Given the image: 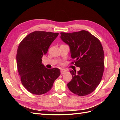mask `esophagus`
<instances>
[{
	"label": "esophagus",
	"instance_id": "1",
	"mask_svg": "<svg viewBox=\"0 0 120 120\" xmlns=\"http://www.w3.org/2000/svg\"><path fill=\"white\" fill-rule=\"evenodd\" d=\"M65 72H66V71H65V70H61V75L64 74Z\"/></svg>",
	"mask_w": 120,
	"mask_h": 120
}]
</instances>
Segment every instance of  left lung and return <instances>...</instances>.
<instances>
[{
    "label": "left lung",
    "mask_w": 120,
    "mask_h": 120,
    "mask_svg": "<svg viewBox=\"0 0 120 120\" xmlns=\"http://www.w3.org/2000/svg\"><path fill=\"white\" fill-rule=\"evenodd\" d=\"M61 39L69 46L71 57L80 70H71L72 79L68 83L76 95L85 96L92 92L100 83L104 70V53L99 40L86 30L61 32ZM73 63V62H72Z\"/></svg>",
    "instance_id": "left-lung-1"
}]
</instances>
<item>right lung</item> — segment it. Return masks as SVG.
<instances>
[{
  "label": "right lung",
  "mask_w": 120,
  "mask_h": 120,
  "mask_svg": "<svg viewBox=\"0 0 120 120\" xmlns=\"http://www.w3.org/2000/svg\"><path fill=\"white\" fill-rule=\"evenodd\" d=\"M58 33L34 31L22 41L18 47L16 62L22 85L29 92L41 95L49 91L60 75L59 68L48 69L42 58L58 37Z\"/></svg>",
  "instance_id": "1"
}]
</instances>
